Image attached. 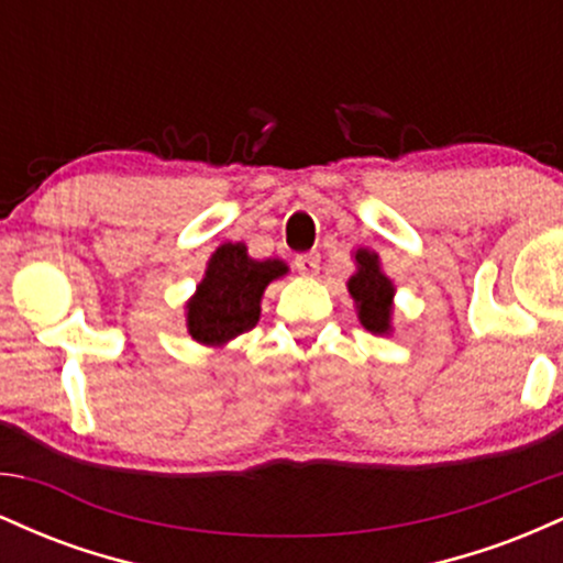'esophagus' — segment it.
<instances>
[{
	"mask_svg": "<svg viewBox=\"0 0 563 563\" xmlns=\"http://www.w3.org/2000/svg\"><path fill=\"white\" fill-rule=\"evenodd\" d=\"M294 264L303 277H314L320 273V254L318 251H312V254H301V256H296Z\"/></svg>",
	"mask_w": 563,
	"mask_h": 563,
	"instance_id": "1",
	"label": "esophagus"
}]
</instances>
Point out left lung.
Masks as SVG:
<instances>
[{
    "mask_svg": "<svg viewBox=\"0 0 563 563\" xmlns=\"http://www.w3.org/2000/svg\"><path fill=\"white\" fill-rule=\"evenodd\" d=\"M357 273L349 277L346 288L357 303L360 322L371 333H389L391 331V299L394 286L391 280L380 273L378 254L367 249H357L354 254Z\"/></svg>",
    "mask_w": 563,
    "mask_h": 563,
    "instance_id": "1",
    "label": "left lung"
}]
</instances>
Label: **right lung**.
Listing matches in <instances>:
<instances>
[{"instance_id":"right-lung-1","label":"right lung","mask_w":563,"mask_h":563,"mask_svg":"<svg viewBox=\"0 0 563 563\" xmlns=\"http://www.w3.org/2000/svg\"><path fill=\"white\" fill-rule=\"evenodd\" d=\"M288 273L280 260H251L243 243H224L211 254L196 296L187 301V333L206 346H224L260 322L262 294Z\"/></svg>"}]
</instances>
